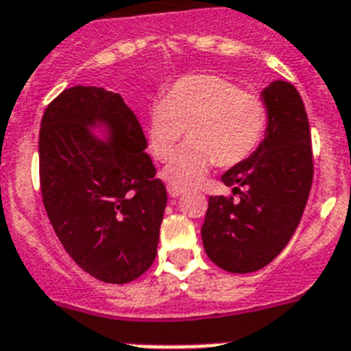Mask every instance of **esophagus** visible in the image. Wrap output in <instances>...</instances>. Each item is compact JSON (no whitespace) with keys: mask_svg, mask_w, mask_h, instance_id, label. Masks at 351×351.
<instances>
[{"mask_svg":"<svg viewBox=\"0 0 351 351\" xmlns=\"http://www.w3.org/2000/svg\"><path fill=\"white\" fill-rule=\"evenodd\" d=\"M184 190L183 189H178V186H168V195L170 197H179V195H183Z\"/></svg>","mask_w":351,"mask_h":351,"instance_id":"1","label":"esophagus"}]
</instances>
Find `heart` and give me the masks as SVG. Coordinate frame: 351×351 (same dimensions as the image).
<instances>
[{"mask_svg":"<svg viewBox=\"0 0 351 351\" xmlns=\"http://www.w3.org/2000/svg\"><path fill=\"white\" fill-rule=\"evenodd\" d=\"M266 128V106L221 75L181 77L162 101L148 112V147L158 161L176 152L183 132L190 141L179 148L162 170V178L178 189L197 184L214 162L234 167L259 147Z\"/></svg>","mask_w":351,"mask_h":351,"instance_id":"b5f03b06","label":"heart"}]
</instances>
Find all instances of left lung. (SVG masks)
I'll list each match as a JSON object with an SVG mask.
<instances>
[{"label": "left lung", "instance_id": "left-lung-1", "mask_svg": "<svg viewBox=\"0 0 351 351\" xmlns=\"http://www.w3.org/2000/svg\"><path fill=\"white\" fill-rule=\"evenodd\" d=\"M266 130L250 158L221 176L239 199L212 195L201 228L204 252L232 274L270 265L299 226L313 179L312 137L299 92L276 80L261 90Z\"/></svg>", "mask_w": 351, "mask_h": 351}]
</instances>
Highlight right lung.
Masks as SVG:
<instances>
[{
    "mask_svg": "<svg viewBox=\"0 0 351 351\" xmlns=\"http://www.w3.org/2000/svg\"><path fill=\"white\" fill-rule=\"evenodd\" d=\"M147 137L119 94L75 85L39 130L41 195L58 239L81 270L125 285L152 266L167 206Z\"/></svg>",
    "mask_w": 351,
    "mask_h": 351,
    "instance_id": "1",
    "label": "right lung"
}]
</instances>
